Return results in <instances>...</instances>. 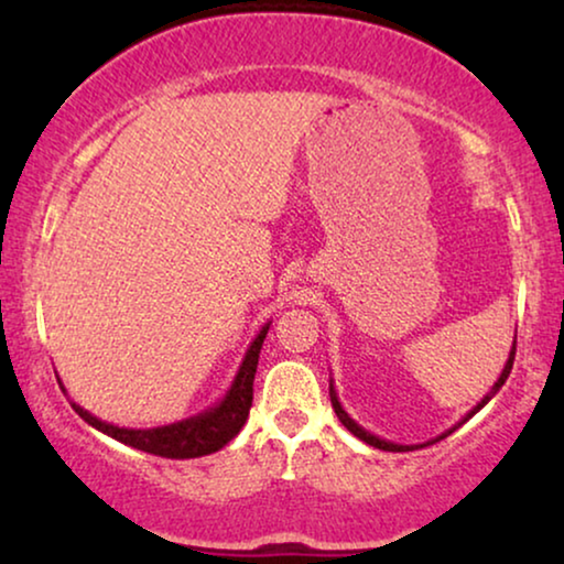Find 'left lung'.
<instances>
[{"label": "left lung", "instance_id": "obj_1", "mask_svg": "<svg viewBox=\"0 0 564 564\" xmlns=\"http://www.w3.org/2000/svg\"><path fill=\"white\" fill-rule=\"evenodd\" d=\"M513 357H516V338H513L511 354H508V361H506L503 372H500V377H498V382H496V384H492V388H490V392H488V395H485V398L480 400V403H477V405L473 408V411H469V413L465 415V419H462L459 423H454V426H452V429H446V431H444V434H438L436 438H431V442H426V444H395V442H388V438H380V436L369 434V431H367V429H361V426H359V423H357V421H354V419H351V415L344 411V408H341V403H338V395H336V390H334V380H330V384H328V392H330V405H334V411H336V415H338V421H341V423H344V426H346V429H349L354 436H357V438H361V442H365V444H369V446H375V449H382V452H411V449H423V446H429V444H436V442H442V438H446V436H449V434H454V431H457V429L462 426V423H465V421H469V419H473V415H475L477 411H480V408H485V405H488V400H492V398H496V392H498L500 388H503V384H506V380H508V375H511V369H513Z\"/></svg>", "mask_w": 564, "mask_h": 564}]
</instances>
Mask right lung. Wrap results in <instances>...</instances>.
<instances>
[{"label":"right lung","mask_w":564,"mask_h":564,"mask_svg":"<svg viewBox=\"0 0 564 564\" xmlns=\"http://www.w3.org/2000/svg\"><path fill=\"white\" fill-rule=\"evenodd\" d=\"M267 330H269V323L267 326H261L257 338H253L249 349H246V357L241 361V367H238L234 384H230L226 398H223L218 405L207 408L205 413H197L192 415V419L169 423V426H156V429H120L107 421H99L97 415L84 411V408L76 403H72L74 411L79 413L89 426H95L107 436L118 438L120 444L156 454V457L195 459V457H205V454L218 452L238 434V431L243 429L246 419H249L251 400H253V375H257L259 351L267 338ZM61 390H64V384H61Z\"/></svg>","instance_id":"1"}]
</instances>
